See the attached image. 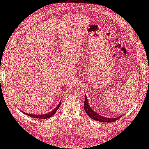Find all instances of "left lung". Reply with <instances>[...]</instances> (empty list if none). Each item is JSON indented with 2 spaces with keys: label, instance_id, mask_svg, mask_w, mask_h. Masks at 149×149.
I'll use <instances>...</instances> for the list:
<instances>
[{
  "label": "left lung",
  "instance_id": "obj_1",
  "mask_svg": "<svg viewBox=\"0 0 149 149\" xmlns=\"http://www.w3.org/2000/svg\"><path fill=\"white\" fill-rule=\"evenodd\" d=\"M84 110L86 112V113L88 114V116L92 119H93L96 121H98V122H107V123H110V122H113L119 119L121 116H118V117L116 118H109L107 117H104V116L100 115L99 114H97L95 111H94L90 107L89 104H88V102L86 98V96L85 95V100H84Z\"/></svg>",
  "mask_w": 149,
  "mask_h": 149
}]
</instances>
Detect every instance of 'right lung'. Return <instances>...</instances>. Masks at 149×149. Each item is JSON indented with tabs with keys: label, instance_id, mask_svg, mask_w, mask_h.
Here are the masks:
<instances>
[{
	"label": "right lung",
	"instance_id": "add662e5",
	"mask_svg": "<svg viewBox=\"0 0 149 149\" xmlns=\"http://www.w3.org/2000/svg\"><path fill=\"white\" fill-rule=\"evenodd\" d=\"M60 106H61V102L58 104V105L56 107V108H55L54 110L49 112V113H48L47 114H45V115H33V114H29V113H25V114L32 118H39V119H46V118L51 117V116H53L56 112V111L59 109Z\"/></svg>",
	"mask_w": 149,
	"mask_h": 149
}]
</instances>
